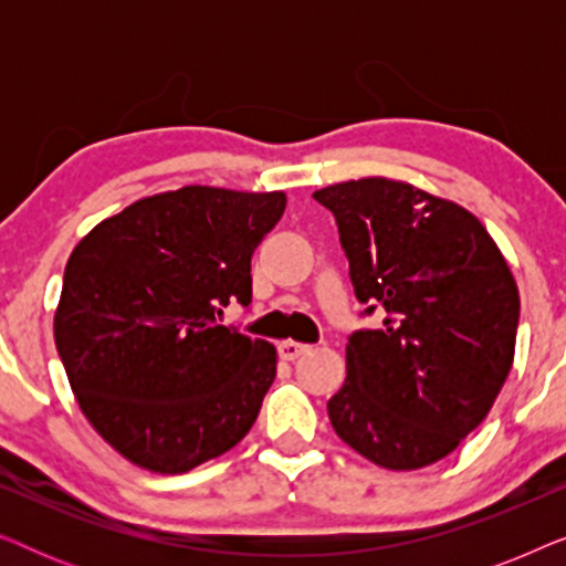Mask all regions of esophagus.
I'll use <instances>...</instances> for the list:
<instances>
[{"instance_id":"esophagus-1","label":"esophagus","mask_w":566,"mask_h":566,"mask_svg":"<svg viewBox=\"0 0 566 566\" xmlns=\"http://www.w3.org/2000/svg\"><path fill=\"white\" fill-rule=\"evenodd\" d=\"M277 350H281V358L283 360H296L301 355L312 350V345H304V343H296V339H283L281 345H277Z\"/></svg>"}]
</instances>
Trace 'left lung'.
I'll return each instance as SVG.
<instances>
[{
	"label": "left lung",
	"instance_id": "left-lung-1",
	"mask_svg": "<svg viewBox=\"0 0 566 566\" xmlns=\"http://www.w3.org/2000/svg\"><path fill=\"white\" fill-rule=\"evenodd\" d=\"M337 219L355 296L386 312L345 345L329 422L381 469L430 467L476 430L513 368L521 296L484 223L391 177L314 192Z\"/></svg>",
	"mask_w": 566,
	"mask_h": 566
}]
</instances>
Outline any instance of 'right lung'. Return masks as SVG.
<instances>
[{"instance_id": "add662e5", "label": "right lung", "mask_w": 566, "mask_h": 566, "mask_svg": "<svg viewBox=\"0 0 566 566\" xmlns=\"http://www.w3.org/2000/svg\"><path fill=\"white\" fill-rule=\"evenodd\" d=\"M283 211V190L185 185L99 221L69 254L53 339L82 415L123 459L185 474L250 432L277 353L216 316L250 304L252 254Z\"/></svg>"}]
</instances>
